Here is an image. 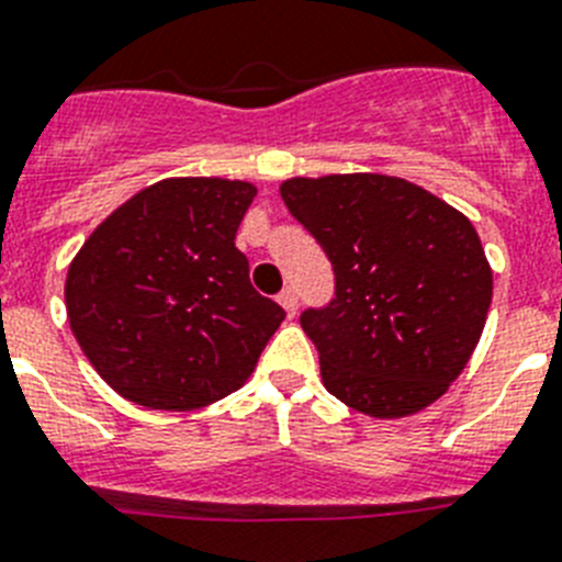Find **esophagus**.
<instances>
[{"mask_svg": "<svg viewBox=\"0 0 562 562\" xmlns=\"http://www.w3.org/2000/svg\"><path fill=\"white\" fill-rule=\"evenodd\" d=\"M280 305L285 308V314H289V317H294L296 305H300V300H296V291L294 289H282L280 291Z\"/></svg>", "mask_w": 562, "mask_h": 562, "instance_id": "esophagus-1", "label": "esophagus"}]
</instances>
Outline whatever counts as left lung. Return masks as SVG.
<instances>
[{"label": "left lung", "instance_id": "obj_1", "mask_svg": "<svg viewBox=\"0 0 562 562\" xmlns=\"http://www.w3.org/2000/svg\"><path fill=\"white\" fill-rule=\"evenodd\" d=\"M280 193L334 266V300L300 317L325 389L376 419L440 400L492 305V268L469 216L385 173L294 177Z\"/></svg>", "mask_w": 562, "mask_h": 562}]
</instances>
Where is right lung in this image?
I'll return each instance as SVG.
<instances>
[{
  "instance_id": "right-lung-1",
  "label": "right lung",
  "mask_w": 562,
  "mask_h": 562,
  "mask_svg": "<svg viewBox=\"0 0 562 562\" xmlns=\"http://www.w3.org/2000/svg\"><path fill=\"white\" fill-rule=\"evenodd\" d=\"M254 196L239 179H162L85 239L65 280L68 323L116 394L193 412L251 376L285 319L234 245Z\"/></svg>"
}]
</instances>
